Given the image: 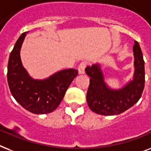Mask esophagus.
<instances>
[{
	"label": "esophagus",
	"mask_w": 151,
	"mask_h": 151,
	"mask_svg": "<svg viewBox=\"0 0 151 151\" xmlns=\"http://www.w3.org/2000/svg\"><path fill=\"white\" fill-rule=\"evenodd\" d=\"M87 67V63L86 62H82L81 63V64L79 65L78 70V73L80 74H84V72H85V68Z\"/></svg>",
	"instance_id": "esophagus-1"
}]
</instances>
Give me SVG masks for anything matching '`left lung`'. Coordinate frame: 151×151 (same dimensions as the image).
I'll return each mask as SVG.
<instances>
[{
    "instance_id": "left-lung-1",
    "label": "left lung",
    "mask_w": 151,
    "mask_h": 151,
    "mask_svg": "<svg viewBox=\"0 0 151 151\" xmlns=\"http://www.w3.org/2000/svg\"><path fill=\"white\" fill-rule=\"evenodd\" d=\"M135 71L133 79L123 88L113 90L107 86L99 63L87 67L85 72L90 77L87 101L90 109L99 115L114 116L122 113L139 101L145 83L144 60L139 43L133 46Z\"/></svg>"
}]
</instances>
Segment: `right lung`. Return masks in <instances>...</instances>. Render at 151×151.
Instances as JSON below:
<instances>
[{
	"instance_id": "add662e5",
	"label": "right lung",
	"mask_w": 151,
	"mask_h": 151,
	"mask_svg": "<svg viewBox=\"0 0 151 151\" xmlns=\"http://www.w3.org/2000/svg\"><path fill=\"white\" fill-rule=\"evenodd\" d=\"M25 35L26 32L20 35L10 54L7 74L8 86L14 99L24 109L32 113H50L60 104L78 71L75 69L63 70L46 79H32L23 67L20 57Z\"/></svg>"
}]
</instances>
